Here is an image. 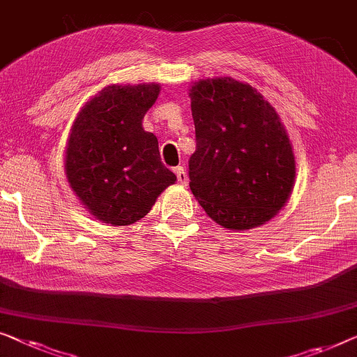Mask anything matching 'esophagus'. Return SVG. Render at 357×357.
<instances>
[{"label": "esophagus", "instance_id": "esophagus-1", "mask_svg": "<svg viewBox=\"0 0 357 357\" xmlns=\"http://www.w3.org/2000/svg\"><path fill=\"white\" fill-rule=\"evenodd\" d=\"M175 175H177V180H178V183H182V185H187V182H188V177H187V172H185V169H183L182 166L175 167Z\"/></svg>", "mask_w": 357, "mask_h": 357}]
</instances>
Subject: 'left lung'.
<instances>
[{
    "label": "left lung",
    "mask_w": 357,
    "mask_h": 357,
    "mask_svg": "<svg viewBox=\"0 0 357 357\" xmlns=\"http://www.w3.org/2000/svg\"><path fill=\"white\" fill-rule=\"evenodd\" d=\"M190 98L191 193L224 229L266 224L285 206L296 177L280 117L259 91L230 77L195 82Z\"/></svg>",
    "instance_id": "obj_1"
}]
</instances>
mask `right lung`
<instances>
[{
    "mask_svg": "<svg viewBox=\"0 0 357 357\" xmlns=\"http://www.w3.org/2000/svg\"><path fill=\"white\" fill-rule=\"evenodd\" d=\"M159 90V84L106 86L82 107L70 128L67 180L98 220H140L177 180L161 162L156 135L142 126Z\"/></svg>",
    "mask_w": 357,
    "mask_h": 357,
    "instance_id": "obj_1",
    "label": "right lung"
}]
</instances>
